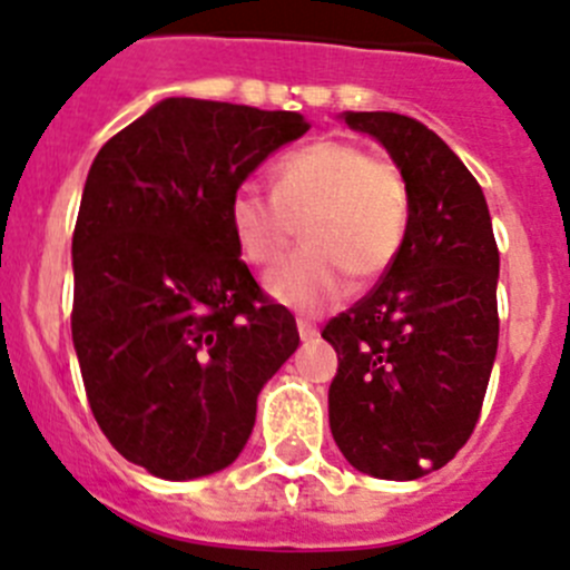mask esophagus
Instances as JSON below:
<instances>
[{
	"label": "esophagus",
	"mask_w": 570,
	"mask_h": 570,
	"mask_svg": "<svg viewBox=\"0 0 570 570\" xmlns=\"http://www.w3.org/2000/svg\"><path fill=\"white\" fill-rule=\"evenodd\" d=\"M296 327H299L302 342H313V338L320 336V327L313 325V322H307V320H299V322H296Z\"/></svg>",
	"instance_id": "1"
}]
</instances>
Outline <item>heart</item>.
Returning a JSON list of instances; mask_svg holds the SVG:
<instances>
[{"label": "heart", "instance_id": "heart-1", "mask_svg": "<svg viewBox=\"0 0 570 570\" xmlns=\"http://www.w3.org/2000/svg\"><path fill=\"white\" fill-rule=\"evenodd\" d=\"M274 195L239 183L228 226L254 265L282 257L302 226V248L265 279L279 305L316 313L338 305L356 279H379L399 259L410 234V189L393 160L342 138H322L282 155Z\"/></svg>", "mask_w": 570, "mask_h": 570}]
</instances>
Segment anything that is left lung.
I'll list each match as a JSON object with an SVG mask.
<instances>
[{
	"label": "left lung",
	"mask_w": 570,
	"mask_h": 570,
	"mask_svg": "<svg viewBox=\"0 0 570 570\" xmlns=\"http://www.w3.org/2000/svg\"><path fill=\"white\" fill-rule=\"evenodd\" d=\"M384 144L410 189V234L375 288L322 331L338 356L331 432L358 472L415 480L446 466L480 417L498 356V274L487 197L432 129L344 112Z\"/></svg>",
	"instance_id": "obj_1"
}]
</instances>
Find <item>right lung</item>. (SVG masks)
I'll use <instances>...</instances> for the list:
<instances>
[{
	"mask_svg": "<svg viewBox=\"0 0 570 570\" xmlns=\"http://www.w3.org/2000/svg\"><path fill=\"white\" fill-rule=\"evenodd\" d=\"M305 115L166 98L101 146L72 232V344L127 461L191 480L237 461L265 381L294 356L288 307L239 259L228 200Z\"/></svg>",
	"mask_w": 570,
	"mask_h": 570,
	"instance_id": "1",
	"label": "right lung"
}]
</instances>
